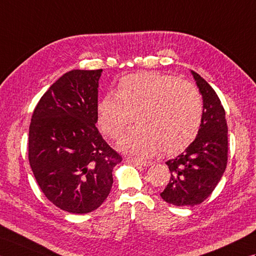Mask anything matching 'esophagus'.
<instances>
[{
  "label": "esophagus",
  "mask_w": 256,
  "mask_h": 256,
  "mask_svg": "<svg viewBox=\"0 0 256 256\" xmlns=\"http://www.w3.org/2000/svg\"><path fill=\"white\" fill-rule=\"evenodd\" d=\"M129 162H132L136 166H152L151 161H144V160H138V158H130Z\"/></svg>",
  "instance_id": "obj_1"
}]
</instances>
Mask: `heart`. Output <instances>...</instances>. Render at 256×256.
<instances>
[{
  "label": "heart",
  "instance_id": "heart-1",
  "mask_svg": "<svg viewBox=\"0 0 256 256\" xmlns=\"http://www.w3.org/2000/svg\"><path fill=\"white\" fill-rule=\"evenodd\" d=\"M118 140L119 149L136 156H150L183 150L198 134L202 116V100L188 82L153 72L134 73L119 81L116 93H107L98 104L100 129L115 138L132 122Z\"/></svg>",
  "mask_w": 256,
  "mask_h": 256
}]
</instances>
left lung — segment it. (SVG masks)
I'll return each instance as SVG.
<instances>
[{"label": "left lung", "mask_w": 256, "mask_h": 256, "mask_svg": "<svg viewBox=\"0 0 256 256\" xmlns=\"http://www.w3.org/2000/svg\"><path fill=\"white\" fill-rule=\"evenodd\" d=\"M190 73L202 96V116L195 140L166 166L171 178L161 192L174 206H195L212 194L222 178L228 160V127L221 102L208 82Z\"/></svg>", "instance_id": "1"}]
</instances>
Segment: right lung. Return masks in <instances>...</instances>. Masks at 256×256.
<instances>
[{"mask_svg": "<svg viewBox=\"0 0 256 256\" xmlns=\"http://www.w3.org/2000/svg\"><path fill=\"white\" fill-rule=\"evenodd\" d=\"M103 70H72L42 95L32 112L28 158L48 200L64 212L88 214L108 196L122 156L98 132Z\"/></svg>", "mask_w": 256, "mask_h": 256, "instance_id": "right-lung-1", "label": "right lung"}]
</instances>
